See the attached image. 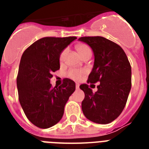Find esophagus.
Here are the masks:
<instances>
[{"label":"esophagus","instance_id":"esophagus-1","mask_svg":"<svg viewBox=\"0 0 149 149\" xmlns=\"http://www.w3.org/2000/svg\"><path fill=\"white\" fill-rule=\"evenodd\" d=\"M76 88H77V89H79V84H76Z\"/></svg>","mask_w":149,"mask_h":149}]
</instances>
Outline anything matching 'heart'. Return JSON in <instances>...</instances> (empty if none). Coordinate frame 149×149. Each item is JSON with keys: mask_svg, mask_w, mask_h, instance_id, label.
Wrapping results in <instances>:
<instances>
[{"mask_svg": "<svg viewBox=\"0 0 149 149\" xmlns=\"http://www.w3.org/2000/svg\"><path fill=\"white\" fill-rule=\"evenodd\" d=\"M77 49L79 53V55L81 56L82 58H84V57H85L87 55H90V54L91 55V48L89 47L87 45H86V44H79V45H77ZM66 51L67 50L65 49H63V51L61 52L60 55H59V62L61 63H63L64 62ZM85 74H86V71L84 70H76V69L70 70L67 73L68 77H70L71 79H75V80H79Z\"/></svg>", "mask_w": 149, "mask_h": 149, "instance_id": "b5f03b06", "label": "heart"}]
</instances>
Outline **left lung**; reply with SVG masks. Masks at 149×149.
Returning <instances> with one entry per match:
<instances>
[{
  "label": "left lung",
  "instance_id": "obj_1",
  "mask_svg": "<svg viewBox=\"0 0 149 149\" xmlns=\"http://www.w3.org/2000/svg\"><path fill=\"white\" fill-rule=\"evenodd\" d=\"M94 53V65L87 84L79 88L85 93L82 110L87 119L97 124H108L125 108L132 87V68L120 45L100 36L81 37ZM100 82L93 93L88 84Z\"/></svg>",
  "mask_w": 149,
  "mask_h": 149
}]
</instances>
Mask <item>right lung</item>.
Segmentation results:
<instances>
[{
    "label": "right lung",
    "mask_w": 149,
    "mask_h": 149,
    "mask_svg": "<svg viewBox=\"0 0 149 149\" xmlns=\"http://www.w3.org/2000/svg\"><path fill=\"white\" fill-rule=\"evenodd\" d=\"M77 38L45 37L27 48L22 55L17 77L18 99L27 118L36 127L48 128L61 120L64 107L76 84L70 79L52 87V72L59 70V55Z\"/></svg>",
    "instance_id": "obj_1"
}]
</instances>
